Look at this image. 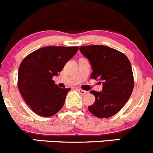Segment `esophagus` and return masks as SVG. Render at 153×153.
<instances>
[{
    "mask_svg": "<svg viewBox=\"0 0 153 153\" xmlns=\"http://www.w3.org/2000/svg\"><path fill=\"white\" fill-rule=\"evenodd\" d=\"M77 90H78V93L81 95H84L86 94V93H87V91H86V90H81V89H78Z\"/></svg>",
    "mask_w": 153,
    "mask_h": 153,
    "instance_id": "esophagus-1",
    "label": "esophagus"
}]
</instances>
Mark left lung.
Returning <instances> with one entry per match:
<instances>
[{
	"instance_id": "8db88e82",
	"label": "left lung",
	"mask_w": 153,
	"mask_h": 153,
	"mask_svg": "<svg viewBox=\"0 0 153 153\" xmlns=\"http://www.w3.org/2000/svg\"><path fill=\"white\" fill-rule=\"evenodd\" d=\"M80 51L91 63L90 78L103 84L102 91H90L96 99L89 111L99 118L114 116L126 105L134 88L129 60L123 53L105 45L81 46Z\"/></svg>"
}]
</instances>
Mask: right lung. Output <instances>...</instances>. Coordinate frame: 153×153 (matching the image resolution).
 <instances>
[{"instance_id": "right-lung-1", "label": "right lung", "mask_w": 153, "mask_h": 153, "mask_svg": "<svg viewBox=\"0 0 153 153\" xmlns=\"http://www.w3.org/2000/svg\"><path fill=\"white\" fill-rule=\"evenodd\" d=\"M78 46H47L28 54L18 72V87L27 105L42 117H51L63 106L70 88H60L52 78L76 54Z\"/></svg>"}]
</instances>
